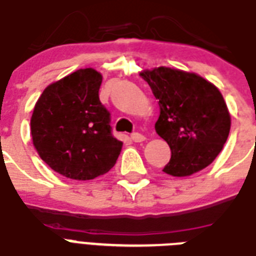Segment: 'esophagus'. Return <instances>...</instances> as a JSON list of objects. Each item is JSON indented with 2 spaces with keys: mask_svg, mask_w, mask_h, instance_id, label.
I'll return each instance as SVG.
<instances>
[{
  "mask_svg": "<svg viewBox=\"0 0 256 256\" xmlns=\"http://www.w3.org/2000/svg\"><path fill=\"white\" fill-rule=\"evenodd\" d=\"M130 139L134 140L135 143H140V142H143L146 138H144V135H142V134H139V132H134L132 135H130Z\"/></svg>",
  "mask_w": 256,
  "mask_h": 256,
  "instance_id": "1",
  "label": "esophagus"
}]
</instances>
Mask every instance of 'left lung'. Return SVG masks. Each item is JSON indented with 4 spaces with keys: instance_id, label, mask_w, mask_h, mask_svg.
Listing matches in <instances>:
<instances>
[{
    "instance_id": "1",
    "label": "left lung",
    "mask_w": 256,
    "mask_h": 256,
    "mask_svg": "<svg viewBox=\"0 0 256 256\" xmlns=\"http://www.w3.org/2000/svg\"><path fill=\"white\" fill-rule=\"evenodd\" d=\"M140 76L158 100L156 134L172 150L163 172L188 176L216 159L230 130V116L220 90L194 72L158 67Z\"/></svg>"
}]
</instances>
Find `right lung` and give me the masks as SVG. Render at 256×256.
<instances>
[{"label": "right lung", "mask_w": 256, "mask_h": 256, "mask_svg": "<svg viewBox=\"0 0 256 256\" xmlns=\"http://www.w3.org/2000/svg\"><path fill=\"white\" fill-rule=\"evenodd\" d=\"M102 76L80 68L47 86L34 105L30 135L40 158L71 180H94L116 163L122 143L100 101Z\"/></svg>", "instance_id": "obj_1"}]
</instances>
